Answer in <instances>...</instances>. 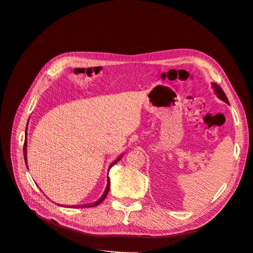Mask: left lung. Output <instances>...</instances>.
<instances>
[{"label": "left lung", "mask_w": 253, "mask_h": 253, "mask_svg": "<svg viewBox=\"0 0 253 253\" xmlns=\"http://www.w3.org/2000/svg\"><path fill=\"white\" fill-rule=\"evenodd\" d=\"M212 87H213V89H214V92H215V94H216V96H217L219 99L223 100L224 102L229 103V100H228V97H227V95L224 94L223 90L221 89V87H220L219 85H217L216 83H212Z\"/></svg>", "instance_id": "obj_1"}]
</instances>
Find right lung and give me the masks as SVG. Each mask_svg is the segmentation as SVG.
<instances>
[{"label": "right lung", "mask_w": 253, "mask_h": 253, "mask_svg": "<svg viewBox=\"0 0 253 253\" xmlns=\"http://www.w3.org/2000/svg\"><path fill=\"white\" fill-rule=\"evenodd\" d=\"M26 129H28V125H26ZM25 135H26V130H25ZM26 137H25V139H24V144H23V155H24V161H25V164H26V167H28V162H26ZM122 159V156H120L117 160H115L111 165H110V167H109V169H111L116 163H118L120 160H121ZM110 187H111V181H110V178H109V176H108V182H106V188H105V190H104V193H103V195L98 199L97 201H95V202H93V203H88V204H86V205H82V206H78V205H76V206H74L75 208H80V207H95V206H97V205H99L104 199H105V197L108 196V193H109V191H110Z\"/></svg>", "instance_id": "1"}]
</instances>
